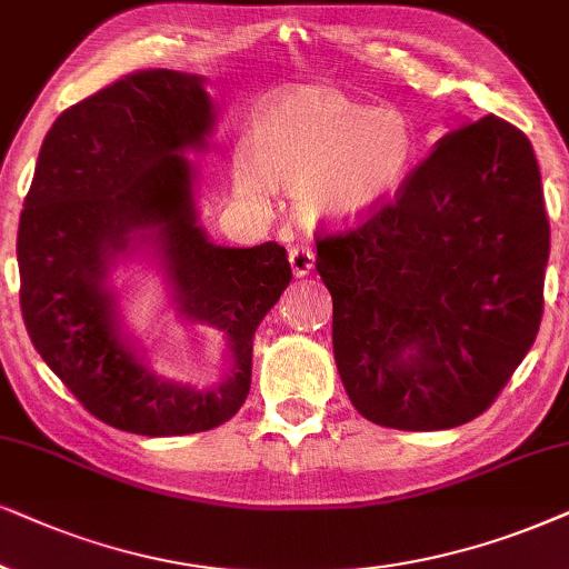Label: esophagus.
Masks as SVG:
<instances>
[{"label":"esophagus","instance_id":"esophagus-1","mask_svg":"<svg viewBox=\"0 0 569 569\" xmlns=\"http://www.w3.org/2000/svg\"><path fill=\"white\" fill-rule=\"evenodd\" d=\"M289 264L293 276L305 278L315 270V252L309 247H293L289 252Z\"/></svg>","mask_w":569,"mask_h":569}]
</instances>
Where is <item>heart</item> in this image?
I'll use <instances>...</instances> for the list:
<instances>
[{"label": "heart", "mask_w": 569, "mask_h": 569, "mask_svg": "<svg viewBox=\"0 0 569 569\" xmlns=\"http://www.w3.org/2000/svg\"><path fill=\"white\" fill-rule=\"evenodd\" d=\"M419 134L403 111L353 101L330 86H291L257 106L233 184L264 206L268 181L289 189L312 226H356L380 213L411 177Z\"/></svg>", "instance_id": "obj_1"}]
</instances>
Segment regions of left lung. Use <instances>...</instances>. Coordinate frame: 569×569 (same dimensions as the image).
<instances>
[{"label": "left lung", "mask_w": 569, "mask_h": 569, "mask_svg": "<svg viewBox=\"0 0 569 569\" xmlns=\"http://www.w3.org/2000/svg\"><path fill=\"white\" fill-rule=\"evenodd\" d=\"M547 262L531 142L499 117L452 127L396 202L317 241L356 411L403 431L487 411L539 332Z\"/></svg>", "instance_id": "8db88e82"}]
</instances>
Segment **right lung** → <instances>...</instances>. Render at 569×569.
Returning a JSON list of instances; mask_svg holds the SVG:
<instances>
[{
    "label": "right lung",
    "instance_id": "add662e5",
    "mask_svg": "<svg viewBox=\"0 0 569 569\" xmlns=\"http://www.w3.org/2000/svg\"><path fill=\"white\" fill-rule=\"evenodd\" d=\"M202 74H127L59 113L20 213L22 320L36 351L96 419L146 437L221 427L247 400L257 325L291 280L286 249L223 247L197 210V166L216 101ZM156 269L167 308L227 338L208 389L166 378L120 315L112 272Z\"/></svg>",
    "mask_w": 569,
    "mask_h": 569
}]
</instances>
